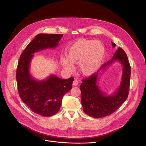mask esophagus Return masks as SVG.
<instances>
[{
  "instance_id": "34e87169",
  "label": "esophagus",
  "mask_w": 146,
  "mask_h": 146,
  "mask_svg": "<svg viewBox=\"0 0 146 146\" xmlns=\"http://www.w3.org/2000/svg\"><path fill=\"white\" fill-rule=\"evenodd\" d=\"M78 85H79V81H78V80L74 79V80L73 82V85L76 86H78Z\"/></svg>"
}]
</instances>
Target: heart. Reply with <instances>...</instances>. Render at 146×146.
<instances>
[{
  "label": "heart",
  "mask_w": 146,
  "mask_h": 146,
  "mask_svg": "<svg viewBox=\"0 0 146 146\" xmlns=\"http://www.w3.org/2000/svg\"><path fill=\"white\" fill-rule=\"evenodd\" d=\"M105 56V48L99 41L80 39L68 48L65 58L60 62L65 70L72 72V64H78L79 72L85 76L96 73L101 67Z\"/></svg>",
  "instance_id": "heart-1"
}]
</instances>
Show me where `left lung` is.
<instances>
[{
  "label": "left lung",
  "mask_w": 146,
  "mask_h": 146,
  "mask_svg": "<svg viewBox=\"0 0 146 146\" xmlns=\"http://www.w3.org/2000/svg\"><path fill=\"white\" fill-rule=\"evenodd\" d=\"M112 47L116 44L112 42ZM118 61L122 66V73L119 88L110 95H106L98 85L99 78L98 72L88 79L82 80L80 86L83 111L88 115L95 118L108 116L115 111L127 99L131 75V67L125 51L119 47L112 59L104 64L101 69H104L111 64Z\"/></svg>",
  "instance_id": "left-lung-1"
}]
</instances>
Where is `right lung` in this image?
<instances>
[{"label":"right lung","instance_id":"obj_1","mask_svg":"<svg viewBox=\"0 0 146 146\" xmlns=\"http://www.w3.org/2000/svg\"><path fill=\"white\" fill-rule=\"evenodd\" d=\"M63 35L38 34L22 53L18 64L16 78L19 96L33 112L44 117L54 115L60 111L63 96L71 90L74 79H62L51 74L37 80L30 73V64L34 53L56 48Z\"/></svg>","mask_w":146,"mask_h":146}]
</instances>
